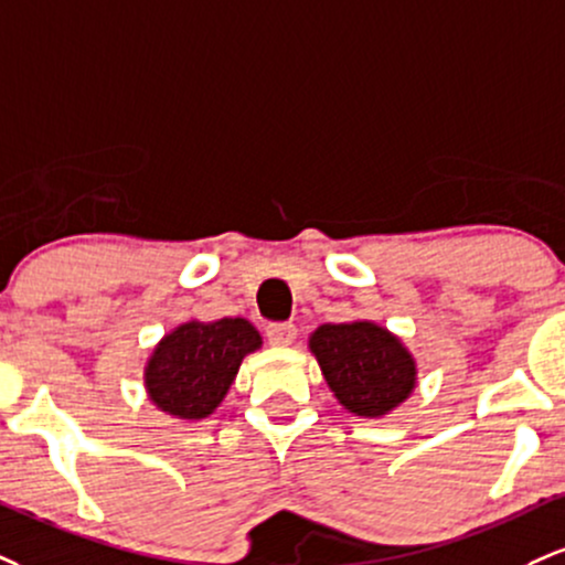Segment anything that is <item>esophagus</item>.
<instances>
[{"instance_id":"1","label":"esophagus","mask_w":565,"mask_h":565,"mask_svg":"<svg viewBox=\"0 0 565 565\" xmlns=\"http://www.w3.org/2000/svg\"><path fill=\"white\" fill-rule=\"evenodd\" d=\"M265 337H268L270 344H278V348H284V344H291L297 339V326L289 323V321L268 323V326H265Z\"/></svg>"}]
</instances>
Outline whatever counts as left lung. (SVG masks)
I'll return each instance as SVG.
<instances>
[{"mask_svg":"<svg viewBox=\"0 0 565 565\" xmlns=\"http://www.w3.org/2000/svg\"><path fill=\"white\" fill-rule=\"evenodd\" d=\"M310 350L339 403L358 416H384L416 384L411 352L376 323L321 326L310 337Z\"/></svg>","mask_w":565,"mask_h":565,"instance_id":"left-lung-1","label":"left lung"}]
</instances>
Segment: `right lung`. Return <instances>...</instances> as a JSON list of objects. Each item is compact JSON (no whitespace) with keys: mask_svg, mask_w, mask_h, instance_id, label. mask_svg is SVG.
<instances>
[{"mask_svg":"<svg viewBox=\"0 0 565 565\" xmlns=\"http://www.w3.org/2000/svg\"><path fill=\"white\" fill-rule=\"evenodd\" d=\"M257 348L260 334L244 318L183 323L149 358V397L175 418H207L226 397L242 358Z\"/></svg>","mask_w":565,"mask_h":565,"instance_id":"add662e5","label":"right lung"}]
</instances>
